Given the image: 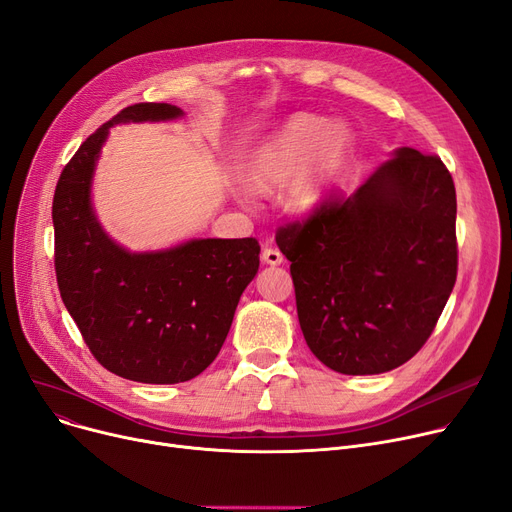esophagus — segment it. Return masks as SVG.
I'll return each instance as SVG.
<instances>
[{"instance_id": "1", "label": "esophagus", "mask_w": 512, "mask_h": 512, "mask_svg": "<svg viewBox=\"0 0 512 512\" xmlns=\"http://www.w3.org/2000/svg\"><path fill=\"white\" fill-rule=\"evenodd\" d=\"M261 257H263L265 263H270V265H280V263L284 261L282 253H280L278 249H274V247H265L263 253H261Z\"/></svg>"}]
</instances>
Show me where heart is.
<instances>
[{
    "label": "heart",
    "mask_w": 512,
    "mask_h": 512,
    "mask_svg": "<svg viewBox=\"0 0 512 512\" xmlns=\"http://www.w3.org/2000/svg\"><path fill=\"white\" fill-rule=\"evenodd\" d=\"M353 143V132L346 124L297 116L253 155L247 180L259 193H276L288 183L286 207L307 213L328 197Z\"/></svg>",
    "instance_id": "b5f03b06"
}]
</instances>
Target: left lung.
Here are the masks:
<instances>
[{"label": "left lung", "instance_id": "1", "mask_svg": "<svg viewBox=\"0 0 512 512\" xmlns=\"http://www.w3.org/2000/svg\"><path fill=\"white\" fill-rule=\"evenodd\" d=\"M311 353L344 375L407 363L456 282V191L438 155L402 147L351 197L280 226Z\"/></svg>", "mask_w": 512, "mask_h": 512}]
</instances>
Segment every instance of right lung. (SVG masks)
Masks as SVG:
<instances>
[{
  "label": "right lung",
  "instance_id": "1",
  "mask_svg": "<svg viewBox=\"0 0 512 512\" xmlns=\"http://www.w3.org/2000/svg\"><path fill=\"white\" fill-rule=\"evenodd\" d=\"M170 103H134L99 126L60 174L53 195L56 278L91 355L124 380L178 384L218 357L242 290L259 270L257 238H201L128 253L91 207V178L107 132L120 122L174 120Z\"/></svg>",
  "mask_w": 512,
  "mask_h": 512
}]
</instances>
